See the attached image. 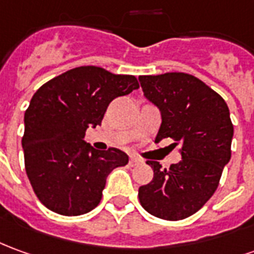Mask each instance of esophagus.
Returning a JSON list of instances; mask_svg holds the SVG:
<instances>
[{
	"mask_svg": "<svg viewBox=\"0 0 254 254\" xmlns=\"http://www.w3.org/2000/svg\"><path fill=\"white\" fill-rule=\"evenodd\" d=\"M129 164H130V166H136V165L143 164V161H141L140 158L132 155V157H130V159H129Z\"/></svg>",
	"mask_w": 254,
	"mask_h": 254,
	"instance_id": "34e87169",
	"label": "esophagus"
}]
</instances>
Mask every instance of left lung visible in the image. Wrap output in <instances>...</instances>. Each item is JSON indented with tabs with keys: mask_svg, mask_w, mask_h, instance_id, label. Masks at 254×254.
Returning <instances> with one entry per match:
<instances>
[{
	"mask_svg": "<svg viewBox=\"0 0 254 254\" xmlns=\"http://www.w3.org/2000/svg\"><path fill=\"white\" fill-rule=\"evenodd\" d=\"M139 81L162 117L155 143L169 137L182 152V161L169 169L147 161L154 177L139 189L140 203L155 217L183 220L210 199L231 159L230 110L219 93L191 74L140 75Z\"/></svg>",
	"mask_w": 254,
	"mask_h": 254,
	"instance_id": "1",
	"label": "left lung"
}]
</instances>
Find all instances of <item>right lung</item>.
Returning <instances> with one entry per match:
<instances>
[{"mask_svg": "<svg viewBox=\"0 0 254 254\" xmlns=\"http://www.w3.org/2000/svg\"><path fill=\"white\" fill-rule=\"evenodd\" d=\"M139 88L134 75L82 65L52 78L34 93L24 113L26 173L41 203L55 213L79 216L99 205L111 170L125 166L118 148L99 151L85 143L115 97Z\"/></svg>", "mask_w": 254, "mask_h": 254, "instance_id": "1", "label": "right lung"}]
</instances>
